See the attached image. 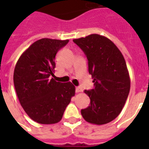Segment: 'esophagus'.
Listing matches in <instances>:
<instances>
[{
  "mask_svg": "<svg viewBox=\"0 0 149 149\" xmlns=\"http://www.w3.org/2000/svg\"><path fill=\"white\" fill-rule=\"evenodd\" d=\"M82 91H83V89H82L81 87H79V86L76 87V92H77V93H79V92H82Z\"/></svg>",
  "mask_w": 149,
  "mask_h": 149,
  "instance_id": "obj_1",
  "label": "esophagus"
}]
</instances>
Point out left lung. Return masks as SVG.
Returning a JSON list of instances; mask_svg holds the SVG:
<instances>
[{"instance_id": "obj_1", "label": "left lung", "mask_w": 149, "mask_h": 149, "mask_svg": "<svg viewBox=\"0 0 149 149\" xmlns=\"http://www.w3.org/2000/svg\"><path fill=\"white\" fill-rule=\"evenodd\" d=\"M86 55L94 88L85 91L91 104L82 109L84 120L101 125L114 120L122 111L131 81L122 53L109 38L97 34L73 39Z\"/></svg>"}]
</instances>
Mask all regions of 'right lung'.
Listing matches in <instances>:
<instances>
[{
	"label": "right lung",
	"instance_id": "1",
	"mask_svg": "<svg viewBox=\"0 0 149 149\" xmlns=\"http://www.w3.org/2000/svg\"><path fill=\"white\" fill-rule=\"evenodd\" d=\"M69 40L42 38L31 44L18 58L14 84L20 104L29 118L39 124L60 121L75 95L72 83L55 81V57Z\"/></svg>",
	"mask_w": 149,
	"mask_h": 149
}]
</instances>
